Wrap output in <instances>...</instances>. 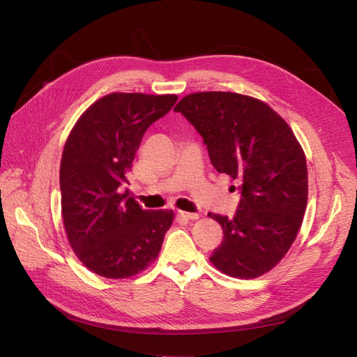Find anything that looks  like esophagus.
Listing matches in <instances>:
<instances>
[{
    "mask_svg": "<svg viewBox=\"0 0 357 357\" xmlns=\"http://www.w3.org/2000/svg\"><path fill=\"white\" fill-rule=\"evenodd\" d=\"M178 215L186 220H197L199 218L198 213H188V211H178Z\"/></svg>",
    "mask_w": 357,
    "mask_h": 357,
    "instance_id": "1",
    "label": "esophagus"
}]
</instances>
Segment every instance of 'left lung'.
<instances>
[{
  "mask_svg": "<svg viewBox=\"0 0 357 357\" xmlns=\"http://www.w3.org/2000/svg\"><path fill=\"white\" fill-rule=\"evenodd\" d=\"M174 112L195 126L213 167L241 190L234 218L208 214L223 228L211 264L235 278L271 271L294 244L307 207V160L294 131L268 104L234 92L190 93Z\"/></svg>",
  "mask_w": 357,
  "mask_h": 357,
  "instance_id": "8db88e82",
  "label": "left lung"
}]
</instances>
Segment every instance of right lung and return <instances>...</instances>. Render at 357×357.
I'll return each instance as SVG.
<instances>
[{"label":"right lung","mask_w":357,"mask_h":357,"mask_svg":"<svg viewBox=\"0 0 357 357\" xmlns=\"http://www.w3.org/2000/svg\"><path fill=\"white\" fill-rule=\"evenodd\" d=\"M177 95L114 92L86 110L63 146L59 185L67 238L79 261L105 278H128L158 257L172 210H143L128 172L147 128Z\"/></svg>","instance_id":"1"}]
</instances>
